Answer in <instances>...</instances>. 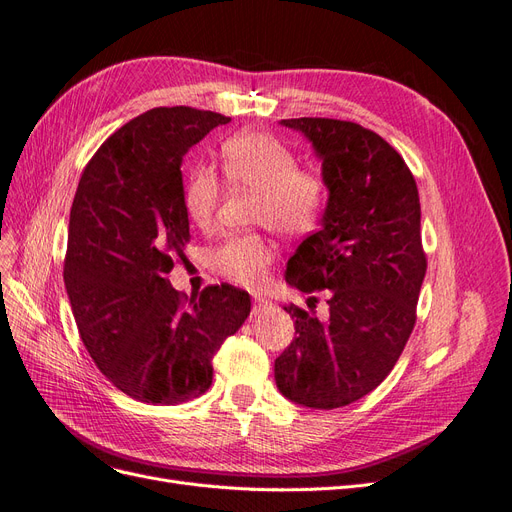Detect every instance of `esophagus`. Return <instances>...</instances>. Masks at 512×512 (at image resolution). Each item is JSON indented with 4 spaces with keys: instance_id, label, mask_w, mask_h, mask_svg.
<instances>
[{
    "instance_id": "1",
    "label": "esophagus",
    "mask_w": 512,
    "mask_h": 512,
    "mask_svg": "<svg viewBox=\"0 0 512 512\" xmlns=\"http://www.w3.org/2000/svg\"><path fill=\"white\" fill-rule=\"evenodd\" d=\"M270 306H272L270 300L255 298V302H253V315H261V312H266Z\"/></svg>"
}]
</instances>
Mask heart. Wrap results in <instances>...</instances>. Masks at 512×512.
<instances>
[{
    "instance_id": "heart-1",
    "label": "heart",
    "mask_w": 512,
    "mask_h": 512,
    "mask_svg": "<svg viewBox=\"0 0 512 512\" xmlns=\"http://www.w3.org/2000/svg\"><path fill=\"white\" fill-rule=\"evenodd\" d=\"M221 170L227 183L259 193L253 223L285 238L315 234L327 210V183L319 170L300 168L287 144L261 131H242L221 144ZM221 200V183L210 168H195L183 191L187 217L210 227ZM274 249L261 234H234L212 253V268L229 283L257 289L268 278Z\"/></svg>"
}]
</instances>
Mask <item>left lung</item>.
Listing matches in <instances>:
<instances>
[{
    "label": "left lung",
    "instance_id": "obj_1",
    "mask_svg": "<svg viewBox=\"0 0 512 512\" xmlns=\"http://www.w3.org/2000/svg\"><path fill=\"white\" fill-rule=\"evenodd\" d=\"M315 146L329 200L321 229L287 263V283L329 289V315L289 304L293 342L274 361L280 393L332 410L364 398L400 359L427 270L415 176L372 129L338 119H285ZM317 298L308 300V308Z\"/></svg>",
    "mask_w": 512,
    "mask_h": 512
}]
</instances>
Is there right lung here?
I'll use <instances>...</instances> for the list:
<instances>
[{
  "label": "right lung",
  "mask_w": 512,
  "mask_h": 512,
  "mask_svg": "<svg viewBox=\"0 0 512 512\" xmlns=\"http://www.w3.org/2000/svg\"><path fill=\"white\" fill-rule=\"evenodd\" d=\"M232 119L189 106L153 108L97 148L70 210L63 280L82 344L108 381L146 404H180L212 383V357L251 312L249 293L172 289L189 242L180 163Z\"/></svg>",
  "instance_id": "obj_1"
}]
</instances>
